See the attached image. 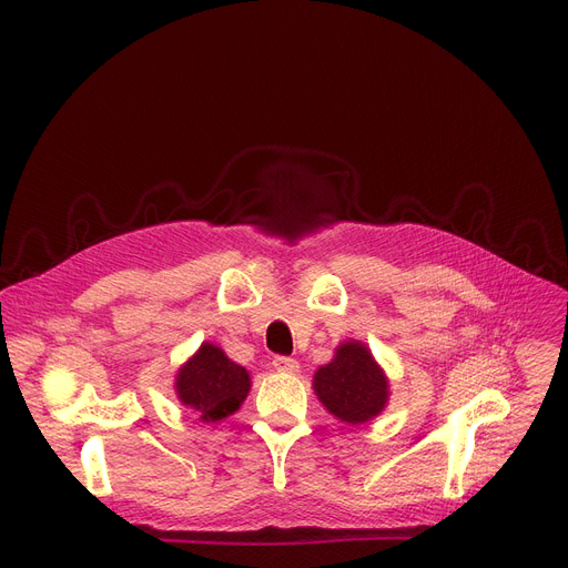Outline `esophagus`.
<instances>
[{
  "mask_svg": "<svg viewBox=\"0 0 568 568\" xmlns=\"http://www.w3.org/2000/svg\"><path fill=\"white\" fill-rule=\"evenodd\" d=\"M272 366H274L278 373H287V375L300 373V364H296L294 359H290V356H274Z\"/></svg>",
  "mask_w": 568,
  "mask_h": 568,
  "instance_id": "34e87169",
  "label": "esophagus"
}]
</instances>
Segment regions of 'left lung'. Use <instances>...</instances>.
<instances>
[{"instance_id": "1", "label": "left lung", "mask_w": 568, "mask_h": 568, "mask_svg": "<svg viewBox=\"0 0 568 568\" xmlns=\"http://www.w3.org/2000/svg\"><path fill=\"white\" fill-rule=\"evenodd\" d=\"M313 389L329 414L349 426L375 419L389 400V379L359 341L336 347L334 359L317 368Z\"/></svg>"}]
</instances>
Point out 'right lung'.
<instances>
[{
    "label": "right lung",
    "mask_w": 568,
    "mask_h": 568,
    "mask_svg": "<svg viewBox=\"0 0 568 568\" xmlns=\"http://www.w3.org/2000/svg\"><path fill=\"white\" fill-rule=\"evenodd\" d=\"M176 398L200 412L202 422H221L234 414L251 392V377L244 366L227 359V354L202 343L174 377Z\"/></svg>",
    "instance_id": "right-lung-1"
}]
</instances>
